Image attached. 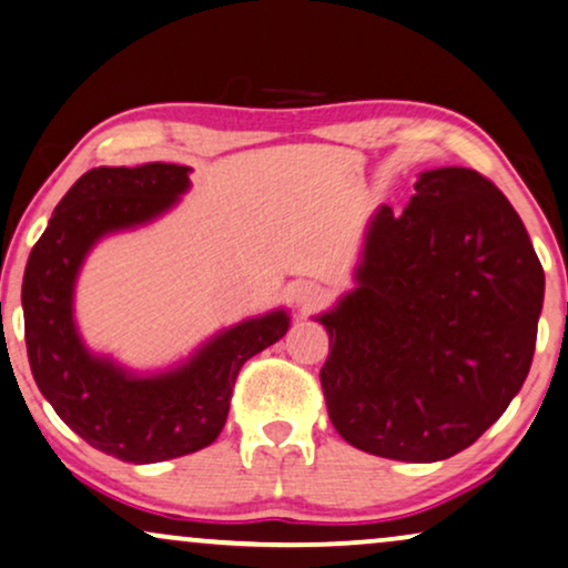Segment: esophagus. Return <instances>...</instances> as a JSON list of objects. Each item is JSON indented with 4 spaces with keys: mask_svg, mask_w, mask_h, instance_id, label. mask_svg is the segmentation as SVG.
<instances>
[{
    "mask_svg": "<svg viewBox=\"0 0 568 568\" xmlns=\"http://www.w3.org/2000/svg\"><path fill=\"white\" fill-rule=\"evenodd\" d=\"M322 288L320 285H312V283H304L296 288V304L301 308H314L316 304H322Z\"/></svg>",
    "mask_w": 568,
    "mask_h": 568,
    "instance_id": "esophagus-1",
    "label": "esophagus"
}]
</instances>
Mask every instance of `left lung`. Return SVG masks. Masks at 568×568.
<instances>
[{
	"label": "left lung",
	"mask_w": 568,
	"mask_h": 568,
	"mask_svg": "<svg viewBox=\"0 0 568 568\" xmlns=\"http://www.w3.org/2000/svg\"><path fill=\"white\" fill-rule=\"evenodd\" d=\"M358 288L320 322L332 426L368 455L436 463L521 389L546 275L517 210L473 169L420 173L403 215L368 225Z\"/></svg>",
	"instance_id": "8db88e82"
}]
</instances>
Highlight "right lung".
Masks as SVG:
<instances>
[{
    "label": "right lung",
    "instance_id": "add662e5",
    "mask_svg": "<svg viewBox=\"0 0 568 568\" xmlns=\"http://www.w3.org/2000/svg\"><path fill=\"white\" fill-rule=\"evenodd\" d=\"M189 186V169L142 163L93 169L74 181L36 241L22 277L26 345L33 379L59 418L90 447L150 465L210 447L225 426L241 366L288 332V314L241 322L176 372L138 379L80 343L74 277L105 233L153 221Z\"/></svg>",
    "mask_w": 568,
    "mask_h": 568
}]
</instances>
